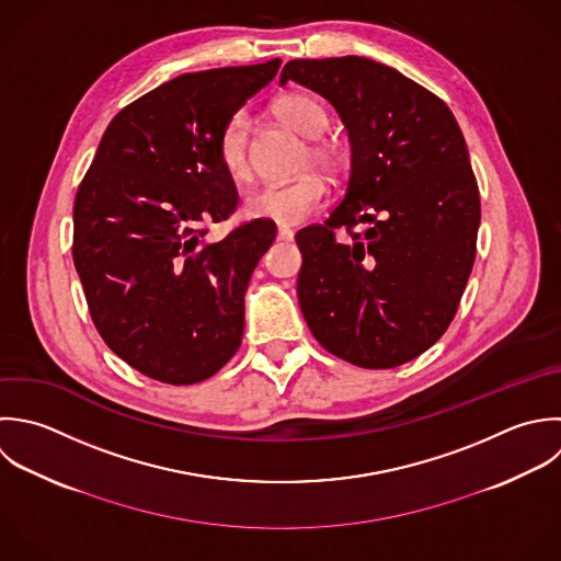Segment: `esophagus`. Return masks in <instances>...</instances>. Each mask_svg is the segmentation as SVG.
Here are the masks:
<instances>
[{
  "label": "esophagus",
  "mask_w": 561,
  "mask_h": 561,
  "mask_svg": "<svg viewBox=\"0 0 561 561\" xmlns=\"http://www.w3.org/2000/svg\"><path fill=\"white\" fill-rule=\"evenodd\" d=\"M277 240L290 242V240H295V231L288 229V227H279V229H277Z\"/></svg>",
  "instance_id": "obj_1"
}]
</instances>
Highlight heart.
<instances>
[{
    "mask_svg": "<svg viewBox=\"0 0 561 561\" xmlns=\"http://www.w3.org/2000/svg\"><path fill=\"white\" fill-rule=\"evenodd\" d=\"M273 113L295 133L312 139L306 152V161H314L321 168H334L339 163V150L332 141L317 139L328 128L325 106L308 93H284L275 100ZM249 133L251 122L244 111L233 113L218 133L216 150L222 168L233 179H247L251 170L249 161ZM328 196V185L319 174H304L282 185H262L247 194L244 211L251 218L273 220L277 225H299L312 216Z\"/></svg>",
    "mask_w": 561,
    "mask_h": 561,
    "instance_id": "heart-1",
    "label": "heart"
}]
</instances>
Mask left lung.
Wrapping results in <instances>:
<instances>
[{"label":"left lung","instance_id":"obj_1","mask_svg":"<svg viewBox=\"0 0 561 561\" xmlns=\"http://www.w3.org/2000/svg\"><path fill=\"white\" fill-rule=\"evenodd\" d=\"M288 80L328 98L352 141L343 201L295 238L304 319L356 367L404 365L444 336L474 266L481 198L463 133L442 98L371 58L290 60Z\"/></svg>","mask_w":561,"mask_h":561}]
</instances>
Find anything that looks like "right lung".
Segmentation results:
<instances>
[{
    "instance_id": "1",
    "label": "right lung",
    "mask_w": 561,
    "mask_h": 561,
    "mask_svg": "<svg viewBox=\"0 0 561 561\" xmlns=\"http://www.w3.org/2000/svg\"><path fill=\"white\" fill-rule=\"evenodd\" d=\"M282 60L183 73L106 126L73 201V266L113 354L165 385L211 378L238 352L244 293L277 227L255 218L222 240L238 207L216 150L225 122Z\"/></svg>"
}]
</instances>
